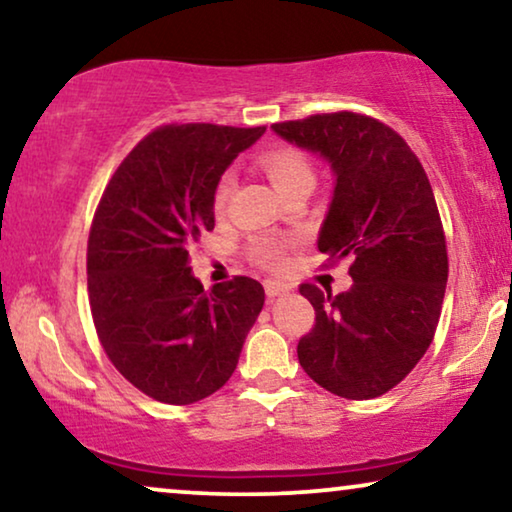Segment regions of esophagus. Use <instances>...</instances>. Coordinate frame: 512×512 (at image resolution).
I'll return each mask as SVG.
<instances>
[{
    "label": "esophagus",
    "mask_w": 512,
    "mask_h": 512,
    "mask_svg": "<svg viewBox=\"0 0 512 512\" xmlns=\"http://www.w3.org/2000/svg\"><path fill=\"white\" fill-rule=\"evenodd\" d=\"M265 293H268V298L284 296V293H289V284L277 282V279H265Z\"/></svg>",
    "instance_id": "1"
}]
</instances>
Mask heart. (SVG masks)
Segmentation results:
<instances>
[{"label": "heart", "mask_w": 512, "mask_h": 512, "mask_svg": "<svg viewBox=\"0 0 512 512\" xmlns=\"http://www.w3.org/2000/svg\"><path fill=\"white\" fill-rule=\"evenodd\" d=\"M256 163L265 174H268L272 186H275L282 195L296 186H314V170L310 160H307L305 153L298 151L296 146H286V144L265 146V149L256 153ZM228 198H230V179L221 177L219 184L214 188V198H212L216 214H221L223 209H226ZM249 256L251 261L263 265V268L279 270L284 268L286 263V242L272 235L254 237L249 244Z\"/></svg>", "instance_id": "heart-1"}]
</instances>
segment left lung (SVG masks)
<instances>
[{
  "label": "left lung",
  "instance_id": "obj_1",
  "mask_svg": "<svg viewBox=\"0 0 512 512\" xmlns=\"http://www.w3.org/2000/svg\"><path fill=\"white\" fill-rule=\"evenodd\" d=\"M272 130L331 163L335 191L317 244L331 263L352 258L349 291L300 284L314 307L300 366L335 396L387 394L426 354L443 310L450 265L429 177L405 139L366 114H314Z\"/></svg>",
  "mask_w": 512,
  "mask_h": 512
}]
</instances>
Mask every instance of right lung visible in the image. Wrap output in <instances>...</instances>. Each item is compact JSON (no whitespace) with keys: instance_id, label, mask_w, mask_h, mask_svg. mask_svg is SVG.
Wrapping results in <instances>:
<instances>
[{"instance_id":"add662e5","label":"right lung","mask_w":512,"mask_h":512,"mask_svg":"<svg viewBox=\"0 0 512 512\" xmlns=\"http://www.w3.org/2000/svg\"><path fill=\"white\" fill-rule=\"evenodd\" d=\"M265 132L214 123L160 125L104 188L88 235V300L109 361L142 394L188 405L233 375L265 291L233 277L212 291L188 247L214 230V188Z\"/></svg>"}]
</instances>
